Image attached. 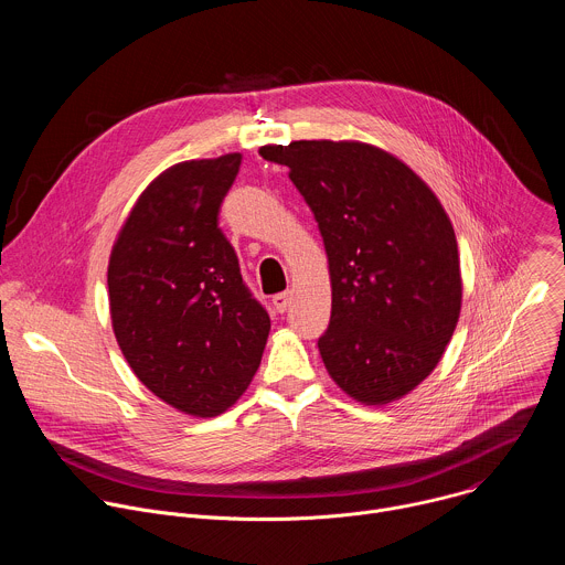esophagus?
Masks as SVG:
<instances>
[{
    "label": "esophagus",
    "instance_id": "34e87169",
    "mask_svg": "<svg viewBox=\"0 0 565 565\" xmlns=\"http://www.w3.org/2000/svg\"><path fill=\"white\" fill-rule=\"evenodd\" d=\"M273 303H275V310L277 312H286L288 306H290V292H277L273 297Z\"/></svg>",
    "mask_w": 565,
    "mask_h": 565
}]
</instances>
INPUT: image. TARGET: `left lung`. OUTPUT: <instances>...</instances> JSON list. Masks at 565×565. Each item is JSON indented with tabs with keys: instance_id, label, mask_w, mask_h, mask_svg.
I'll return each mask as SVG.
<instances>
[{
	"instance_id": "obj_1",
	"label": "left lung",
	"mask_w": 565,
	"mask_h": 565,
	"mask_svg": "<svg viewBox=\"0 0 565 565\" xmlns=\"http://www.w3.org/2000/svg\"><path fill=\"white\" fill-rule=\"evenodd\" d=\"M290 168L329 255L331 321L317 340L327 371L364 405L414 391L440 362L460 315L456 234L427 183L366 142L266 145Z\"/></svg>"
}]
</instances>
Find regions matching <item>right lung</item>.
I'll use <instances>...</instances> for the list:
<instances>
[{"label":"right lung","instance_id":"right-lung-1","mask_svg":"<svg viewBox=\"0 0 565 565\" xmlns=\"http://www.w3.org/2000/svg\"><path fill=\"white\" fill-rule=\"evenodd\" d=\"M241 153L185 160L140 194L109 259V308L136 377L199 418L223 414L262 364L268 310L218 227Z\"/></svg>","mask_w":565,"mask_h":565}]
</instances>
